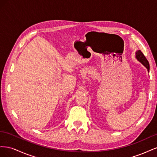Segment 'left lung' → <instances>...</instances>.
Returning a JSON list of instances; mask_svg holds the SVG:
<instances>
[{"mask_svg": "<svg viewBox=\"0 0 157 157\" xmlns=\"http://www.w3.org/2000/svg\"><path fill=\"white\" fill-rule=\"evenodd\" d=\"M136 58L140 62H141L145 66L147 69V70L149 71V63L148 62V61L146 59L145 56L144 55L143 53H142L141 50H137L136 52Z\"/></svg>", "mask_w": 157, "mask_h": 157, "instance_id": "8db88e82", "label": "left lung"}]
</instances>
